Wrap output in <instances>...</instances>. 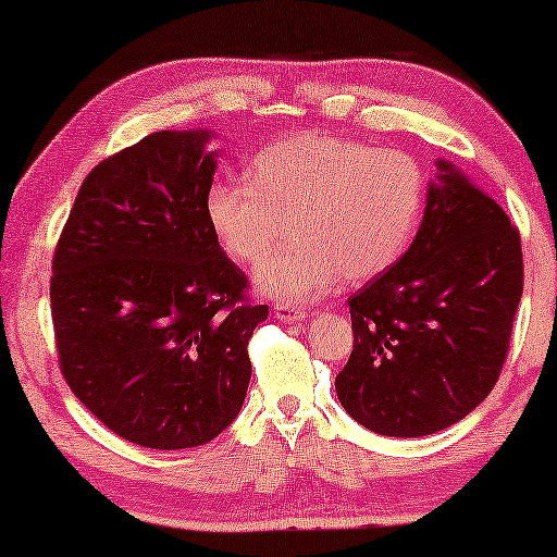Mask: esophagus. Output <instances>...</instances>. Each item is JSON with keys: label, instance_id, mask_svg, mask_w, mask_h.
<instances>
[{"label": "esophagus", "instance_id": "obj_1", "mask_svg": "<svg viewBox=\"0 0 557 557\" xmlns=\"http://www.w3.org/2000/svg\"><path fill=\"white\" fill-rule=\"evenodd\" d=\"M273 314H276L278 322L284 324H299L304 322V317H307L301 309L288 307V304H276V307H273Z\"/></svg>", "mask_w": 557, "mask_h": 557}]
</instances>
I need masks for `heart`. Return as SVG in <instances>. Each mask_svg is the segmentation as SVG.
<instances>
[{
    "label": "heart",
    "instance_id": "obj_1",
    "mask_svg": "<svg viewBox=\"0 0 557 557\" xmlns=\"http://www.w3.org/2000/svg\"><path fill=\"white\" fill-rule=\"evenodd\" d=\"M248 182L220 180L205 215L235 263L256 265L292 223L294 246L258 265L256 286L301 307L337 281L377 276L406 253L421 220L425 177L406 151L332 134H299L250 159Z\"/></svg>",
    "mask_w": 557,
    "mask_h": 557
}]
</instances>
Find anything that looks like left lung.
<instances>
[{"label": "left lung", "mask_w": 557, "mask_h": 557, "mask_svg": "<svg viewBox=\"0 0 557 557\" xmlns=\"http://www.w3.org/2000/svg\"><path fill=\"white\" fill-rule=\"evenodd\" d=\"M436 166L410 248L347 301L355 349L334 387L380 436H429L467 418L497 383L522 299L507 212L448 159Z\"/></svg>", "instance_id": "1"}]
</instances>
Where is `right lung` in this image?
I'll return each instance as SVG.
<instances>
[{
    "instance_id": "right-lung-1",
    "label": "right lung",
    "mask_w": 557,
    "mask_h": 557,
    "mask_svg": "<svg viewBox=\"0 0 557 557\" xmlns=\"http://www.w3.org/2000/svg\"><path fill=\"white\" fill-rule=\"evenodd\" d=\"M212 136L157 132L103 159L52 258L67 385L113 433L159 451L208 444L238 418L248 339L269 317L205 215Z\"/></svg>"
}]
</instances>
